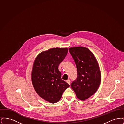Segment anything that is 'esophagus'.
Wrapping results in <instances>:
<instances>
[{
	"mask_svg": "<svg viewBox=\"0 0 124 124\" xmlns=\"http://www.w3.org/2000/svg\"><path fill=\"white\" fill-rule=\"evenodd\" d=\"M66 82L69 85H70L71 84V81L70 79H67V80H66Z\"/></svg>",
	"mask_w": 124,
	"mask_h": 124,
	"instance_id": "esophagus-1",
	"label": "esophagus"
}]
</instances>
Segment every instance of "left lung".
Segmentation results:
<instances>
[{
	"label": "left lung",
	"mask_w": 124,
	"mask_h": 124,
	"mask_svg": "<svg viewBox=\"0 0 124 124\" xmlns=\"http://www.w3.org/2000/svg\"><path fill=\"white\" fill-rule=\"evenodd\" d=\"M69 51L77 67V79L71 84L77 98L85 100L94 94L101 81V73L98 61L87 48L71 47Z\"/></svg>",
	"instance_id": "8db88e82"
}]
</instances>
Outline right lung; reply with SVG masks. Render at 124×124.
Returning a JSON list of instances; mask_svg holds the SVG:
<instances>
[{
    "mask_svg": "<svg viewBox=\"0 0 124 124\" xmlns=\"http://www.w3.org/2000/svg\"><path fill=\"white\" fill-rule=\"evenodd\" d=\"M68 52L67 48H53L39 53L34 60L31 81L36 92L51 103H56L69 85L61 79L58 66Z\"/></svg>",
    "mask_w": 124,
    "mask_h": 124,
    "instance_id": "obj_1",
    "label": "right lung"
}]
</instances>
